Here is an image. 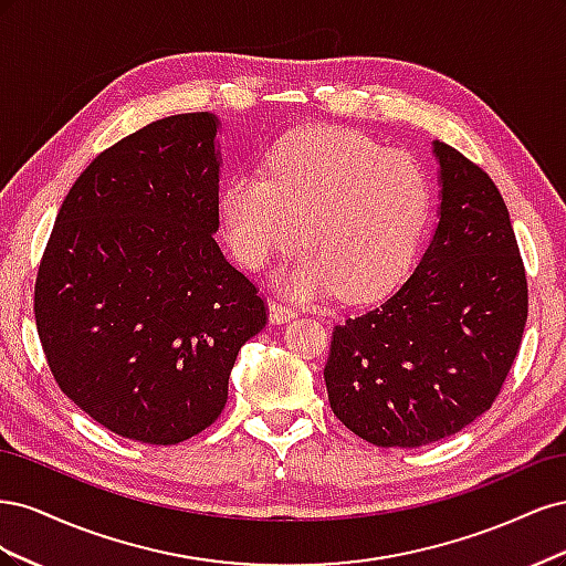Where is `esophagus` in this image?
<instances>
[{"label":"esophagus","instance_id":"esophagus-1","mask_svg":"<svg viewBox=\"0 0 566 566\" xmlns=\"http://www.w3.org/2000/svg\"><path fill=\"white\" fill-rule=\"evenodd\" d=\"M293 316H295L293 306H287V304L279 302V300L269 302V321H271V323H276V325H279V323H287Z\"/></svg>","mask_w":566,"mask_h":566}]
</instances>
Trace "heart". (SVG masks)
Returning a JSON list of instances; mask_svg holds the SVG:
<instances>
[{
	"label": "heart",
	"instance_id": "1",
	"mask_svg": "<svg viewBox=\"0 0 566 566\" xmlns=\"http://www.w3.org/2000/svg\"><path fill=\"white\" fill-rule=\"evenodd\" d=\"M269 177L243 172L221 188V221L235 260L266 266L304 256L281 273L290 295L373 300L408 269L430 217V179L403 150H385L345 127H302L266 158Z\"/></svg>",
	"mask_w": 566,
	"mask_h": 566
}]
</instances>
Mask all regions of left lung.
<instances>
[{
	"label": "left lung",
	"instance_id": "left-lung-1",
	"mask_svg": "<svg viewBox=\"0 0 566 566\" xmlns=\"http://www.w3.org/2000/svg\"><path fill=\"white\" fill-rule=\"evenodd\" d=\"M441 205L430 248L375 310L333 328V413L375 447L460 432L499 397L522 345L528 290L505 200L482 167L434 142Z\"/></svg>",
	"mask_w": 566,
	"mask_h": 566
}]
</instances>
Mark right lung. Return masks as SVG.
Wrapping results in <instances>:
<instances>
[{
    "label": "right lung",
    "mask_w": 566,
    "mask_h": 566,
    "mask_svg": "<svg viewBox=\"0 0 566 566\" xmlns=\"http://www.w3.org/2000/svg\"><path fill=\"white\" fill-rule=\"evenodd\" d=\"M219 123L156 119L67 191L35 281L51 375L106 430L169 447L210 427L235 356L269 316L221 254Z\"/></svg>",
    "instance_id": "1"
}]
</instances>
